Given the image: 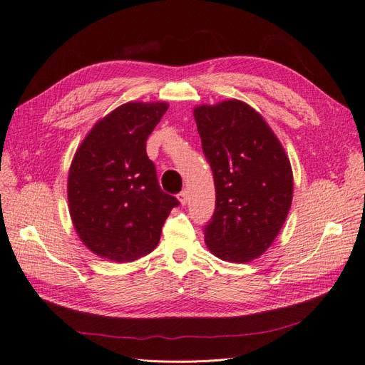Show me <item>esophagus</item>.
Masks as SVG:
<instances>
[{
  "label": "esophagus",
  "mask_w": 365,
  "mask_h": 365,
  "mask_svg": "<svg viewBox=\"0 0 365 365\" xmlns=\"http://www.w3.org/2000/svg\"><path fill=\"white\" fill-rule=\"evenodd\" d=\"M178 201L181 202V205H185L187 201H189V192L182 190V192L178 195Z\"/></svg>",
  "instance_id": "esophagus-1"
}]
</instances>
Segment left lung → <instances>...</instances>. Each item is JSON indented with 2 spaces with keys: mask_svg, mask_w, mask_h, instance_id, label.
Returning <instances> with one entry per match:
<instances>
[{
  "mask_svg": "<svg viewBox=\"0 0 365 365\" xmlns=\"http://www.w3.org/2000/svg\"><path fill=\"white\" fill-rule=\"evenodd\" d=\"M193 117L216 190L207 248L225 262H251L271 247L288 217L289 158L264 118L237 98L196 106Z\"/></svg>",
  "mask_w": 365,
  "mask_h": 365,
  "instance_id": "left-lung-1",
  "label": "left lung"
}]
</instances>
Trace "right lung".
I'll return each mask as SVG.
<instances>
[{
  "mask_svg": "<svg viewBox=\"0 0 365 365\" xmlns=\"http://www.w3.org/2000/svg\"><path fill=\"white\" fill-rule=\"evenodd\" d=\"M165 102H128L101 118L77 148L68 172L73 227L96 256L134 262L155 250L164 220L178 205L164 193L146 140Z\"/></svg>",
  "mask_w": 365,
  "mask_h": 365,
  "instance_id": "obj_1",
  "label": "right lung"
}]
</instances>
